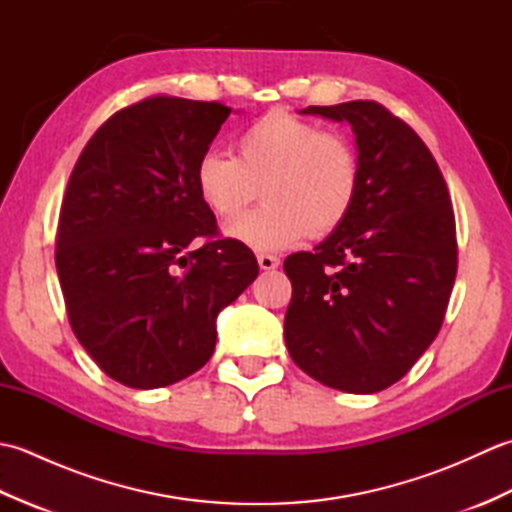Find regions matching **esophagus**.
I'll return each instance as SVG.
<instances>
[{
    "label": "esophagus",
    "mask_w": 512,
    "mask_h": 512,
    "mask_svg": "<svg viewBox=\"0 0 512 512\" xmlns=\"http://www.w3.org/2000/svg\"><path fill=\"white\" fill-rule=\"evenodd\" d=\"M257 264L262 270H275V268H279V257L262 253V255H257Z\"/></svg>",
    "instance_id": "1"
}]
</instances>
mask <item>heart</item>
I'll list each match as a JSON object with an SVG mask.
<instances>
[{"instance_id": "heart-1", "label": "heart", "mask_w": 512, "mask_h": 512, "mask_svg": "<svg viewBox=\"0 0 512 512\" xmlns=\"http://www.w3.org/2000/svg\"><path fill=\"white\" fill-rule=\"evenodd\" d=\"M235 147L237 158L206 151L195 165V189L222 220L242 213L262 189V209L226 226L237 242L273 253L308 235L330 237L352 215L363 182L352 138L270 110L239 134Z\"/></svg>"}]
</instances>
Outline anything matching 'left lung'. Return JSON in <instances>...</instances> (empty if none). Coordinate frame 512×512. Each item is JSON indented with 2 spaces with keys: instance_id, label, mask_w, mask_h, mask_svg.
I'll list each match as a JSON object with an SVG mask.
<instances>
[{
  "instance_id": "8db88e82",
  "label": "left lung",
  "mask_w": 512,
  "mask_h": 512,
  "mask_svg": "<svg viewBox=\"0 0 512 512\" xmlns=\"http://www.w3.org/2000/svg\"><path fill=\"white\" fill-rule=\"evenodd\" d=\"M303 114L352 125L363 182L339 231L314 253L286 257V347L319 383L376 394L442 328L458 273L451 195L429 147L385 105H312Z\"/></svg>"
}]
</instances>
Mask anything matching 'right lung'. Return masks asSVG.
Wrapping results in <instances>:
<instances>
[{"label": "right lung", "mask_w": 512, "mask_h": 512, "mask_svg": "<svg viewBox=\"0 0 512 512\" xmlns=\"http://www.w3.org/2000/svg\"><path fill=\"white\" fill-rule=\"evenodd\" d=\"M228 114L169 94L127 105L96 129L65 189L54 262L68 321L94 363L132 389L198 372L217 314L259 273L195 189ZM195 238L205 244L191 251Z\"/></svg>", "instance_id": "obj_1"}]
</instances>
